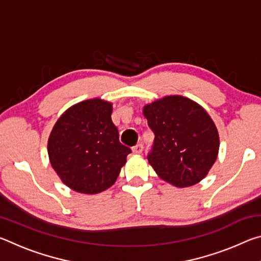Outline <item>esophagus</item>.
Segmentation results:
<instances>
[{
  "label": "esophagus",
  "mask_w": 261,
  "mask_h": 261,
  "mask_svg": "<svg viewBox=\"0 0 261 261\" xmlns=\"http://www.w3.org/2000/svg\"><path fill=\"white\" fill-rule=\"evenodd\" d=\"M143 149H144L143 144H137L136 146L132 148V152H134L135 154H140L141 152H143Z\"/></svg>",
  "instance_id": "esophagus-1"
}]
</instances>
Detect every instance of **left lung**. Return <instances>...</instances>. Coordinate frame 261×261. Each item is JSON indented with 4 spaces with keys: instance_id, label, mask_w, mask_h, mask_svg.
I'll return each mask as SVG.
<instances>
[{
    "instance_id": "left-lung-1",
    "label": "left lung",
    "mask_w": 261,
    "mask_h": 261,
    "mask_svg": "<svg viewBox=\"0 0 261 261\" xmlns=\"http://www.w3.org/2000/svg\"><path fill=\"white\" fill-rule=\"evenodd\" d=\"M154 134L147 160L166 182L178 188L199 182L214 165L219 134L199 105L180 95L166 96L144 107Z\"/></svg>"
}]
</instances>
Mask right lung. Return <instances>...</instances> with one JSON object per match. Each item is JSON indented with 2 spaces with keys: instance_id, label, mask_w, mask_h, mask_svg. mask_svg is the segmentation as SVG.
<instances>
[{
  "instance_id": "1",
  "label": "right lung",
  "mask_w": 261,
  "mask_h": 261,
  "mask_svg": "<svg viewBox=\"0 0 261 261\" xmlns=\"http://www.w3.org/2000/svg\"><path fill=\"white\" fill-rule=\"evenodd\" d=\"M112 103L93 99L70 107L48 139V155L67 187L95 194L112 187L125 165L129 147L120 143Z\"/></svg>"
}]
</instances>
